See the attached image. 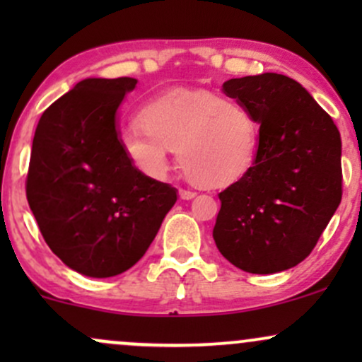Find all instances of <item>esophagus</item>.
Listing matches in <instances>:
<instances>
[{
    "instance_id": "1",
    "label": "esophagus",
    "mask_w": 362,
    "mask_h": 362,
    "mask_svg": "<svg viewBox=\"0 0 362 362\" xmlns=\"http://www.w3.org/2000/svg\"><path fill=\"white\" fill-rule=\"evenodd\" d=\"M178 197H180L182 201H190V199L195 197V192H192V190H180V192H178Z\"/></svg>"
}]
</instances>
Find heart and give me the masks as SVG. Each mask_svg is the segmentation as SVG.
I'll list each match as a JSON object with an SVG mask.
<instances>
[{
    "label": "heart",
    "instance_id": "1",
    "mask_svg": "<svg viewBox=\"0 0 362 362\" xmlns=\"http://www.w3.org/2000/svg\"><path fill=\"white\" fill-rule=\"evenodd\" d=\"M139 127L122 136V148L134 168L163 178L170 151L185 177L197 187L223 189L240 178L255 161L260 124L242 102L213 91H172L161 95L138 115Z\"/></svg>",
    "mask_w": 362,
    "mask_h": 362
}]
</instances>
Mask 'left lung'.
Listing matches in <instances>:
<instances>
[{
    "mask_svg": "<svg viewBox=\"0 0 362 362\" xmlns=\"http://www.w3.org/2000/svg\"><path fill=\"white\" fill-rule=\"evenodd\" d=\"M260 124L247 175L219 194L213 236L235 267L274 274L310 255L342 199L340 132L293 78L277 73L223 85Z\"/></svg>",
    "mask_w": 362,
    "mask_h": 362,
    "instance_id": "1",
    "label": "left lung"
}]
</instances>
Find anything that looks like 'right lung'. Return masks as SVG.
Returning <instances> with one entry per match:
<instances>
[{
  "mask_svg": "<svg viewBox=\"0 0 362 362\" xmlns=\"http://www.w3.org/2000/svg\"><path fill=\"white\" fill-rule=\"evenodd\" d=\"M136 78H88L44 110L32 143L27 201L45 243L88 277L126 272L148 250L177 190L141 173L117 112Z\"/></svg>",
  "mask_w": 362,
  "mask_h": 362,
  "instance_id": "right-lung-1",
  "label": "right lung"
}]
</instances>
